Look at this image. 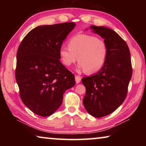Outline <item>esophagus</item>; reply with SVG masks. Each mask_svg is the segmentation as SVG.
<instances>
[{
    "instance_id": "1",
    "label": "esophagus",
    "mask_w": 146,
    "mask_h": 146,
    "mask_svg": "<svg viewBox=\"0 0 146 146\" xmlns=\"http://www.w3.org/2000/svg\"><path fill=\"white\" fill-rule=\"evenodd\" d=\"M80 80H81V78H80V76H78V75L75 76V81H76V84L80 83Z\"/></svg>"
}]
</instances>
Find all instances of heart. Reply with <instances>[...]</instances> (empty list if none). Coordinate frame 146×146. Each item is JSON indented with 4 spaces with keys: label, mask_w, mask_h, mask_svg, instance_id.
I'll use <instances>...</instances> for the list:
<instances>
[{
    "label": "heart",
    "mask_w": 146,
    "mask_h": 146,
    "mask_svg": "<svg viewBox=\"0 0 146 146\" xmlns=\"http://www.w3.org/2000/svg\"><path fill=\"white\" fill-rule=\"evenodd\" d=\"M108 48L102 39L88 34H78L71 37L68 47L62 46L59 55L62 62L70 66L77 60L78 68L88 73L99 71L104 65Z\"/></svg>",
    "instance_id": "b5f03b06"
}]
</instances>
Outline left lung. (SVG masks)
Here are the masks:
<instances>
[{
	"instance_id": "1",
	"label": "left lung",
	"mask_w": 146,
	"mask_h": 146,
	"mask_svg": "<svg viewBox=\"0 0 146 146\" xmlns=\"http://www.w3.org/2000/svg\"><path fill=\"white\" fill-rule=\"evenodd\" d=\"M90 28L104 39L108 55L104 65L97 73L82 79L86 87L83 104L91 115L100 118L113 113L124 101L132 67L129 48L119 35L104 26Z\"/></svg>"
}]
</instances>
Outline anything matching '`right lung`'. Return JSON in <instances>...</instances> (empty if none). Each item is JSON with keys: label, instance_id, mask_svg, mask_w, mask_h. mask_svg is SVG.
I'll use <instances>...</instances> for the list:
<instances>
[{"label": "right lung", "instance_id": "obj_1", "mask_svg": "<svg viewBox=\"0 0 146 146\" xmlns=\"http://www.w3.org/2000/svg\"><path fill=\"white\" fill-rule=\"evenodd\" d=\"M76 24L44 25L30 31L17 50L15 77L24 105L48 117L58 110L75 76L59 60V49Z\"/></svg>", "mask_w": 146, "mask_h": 146}]
</instances>
